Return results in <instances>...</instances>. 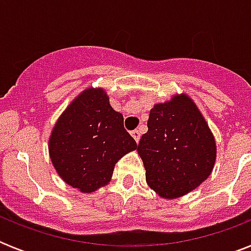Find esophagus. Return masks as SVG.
Wrapping results in <instances>:
<instances>
[{
	"label": "esophagus",
	"instance_id": "34e87169",
	"mask_svg": "<svg viewBox=\"0 0 251 251\" xmlns=\"http://www.w3.org/2000/svg\"><path fill=\"white\" fill-rule=\"evenodd\" d=\"M131 135H133L134 139L138 142L139 139H141V130H138V129L133 130V131H131Z\"/></svg>",
	"mask_w": 251,
	"mask_h": 251
}]
</instances>
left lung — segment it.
I'll return each mask as SVG.
<instances>
[{
    "label": "left lung",
    "instance_id": "obj_1",
    "mask_svg": "<svg viewBox=\"0 0 251 251\" xmlns=\"http://www.w3.org/2000/svg\"><path fill=\"white\" fill-rule=\"evenodd\" d=\"M147 126L137 151L145 164L147 185L159 197L178 198L207 179L216 160V142L186 94L155 104Z\"/></svg>",
    "mask_w": 251,
    "mask_h": 251
}]
</instances>
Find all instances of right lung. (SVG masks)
<instances>
[{"label": "right lung", "instance_id": "obj_1", "mask_svg": "<svg viewBox=\"0 0 251 251\" xmlns=\"http://www.w3.org/2000/svg\"><path fill=\"white\" fill-rule=\"evenodd\" d=\"M48 147L61 178L82 193H94L108 185L116 163L137 149V142L105 91L90 87L57 120Z\"/></svg>", "mask_w": 251, "mask_h": 251}]
</instances>
